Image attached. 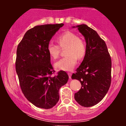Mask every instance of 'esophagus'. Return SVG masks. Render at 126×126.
Wrapping results in <instances>:
<instances>
[{
	"mask_svg": "<svg viewBox=\"0 0 126 126\" xmlns=\"http://www.w3.org/2000/svg\"><path fill=\"white\" fill-rule=\"evenodd\" d=\"M68 75H69V79H71V76H72V73H70V72H69V73H67Z\"/></svg>",
	"mask_w": 126,
	"mask_h": 126,
	"instance_id": "34e87169",
	"label": "esophagus"
}]
</instances>
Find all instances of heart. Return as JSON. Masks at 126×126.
<instances>
[{
  "instance_id": "heart-1",
  "label": "heart",
  "mask_w": 126,
  "mask_h": 126,
  "mask_svg": "<svg viewBox=\"0 0 126 126\" xmlns=\"http://www.w3.org/2000/svg\"><path fill=\"white\" fill-rule=\"evenodd\" d=\"M57 41L62 48L66 47V57H63L54 64L56 69L63 71H71L74 69L78 59H82L86 53V44L84 41L75 33L66 31L60 34L57 38ZM47 51L51 58L58 57L60 48L58 45L49 43Z\"/></svg>"
}]
</instances>
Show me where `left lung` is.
Listing matches in <instances>:
<instances>
[{"label":"left lung","instance_id":"8db88e82","mask_svg":"<svg viewBox=\"0 0 126 126\" xmlns=\"http://www.w3.org/2000/svg\"><path fill=\"white\" fill-rule=\"evenodd\" d=\"M78 28L86 41V53L76 73L72 76L81 83L75 94L76 102L82 107L97 104L107 93L111 85V60L105 41L95 30L85 24L73 26Z\"/></svg>","mask_w":126,"mask_h":126}]
</instances>
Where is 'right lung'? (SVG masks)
<instances>
[{"label": "right lung", "mask_w": 126, "mask_h": 126, "mask_svg": "<svg viewBox=\"0 0 126 126\" xmlns=\"http://www.w3.org/2000/svg\"><path fill=\"white\" fill-rule=\"evenodd\" d=\"M63 24L38 25L27 31L17 47L15 67L21 90L31 103L50 109L59 99V89L69 79L66 72H54L47 47Z\"/></svg>", "instance_id": "obj_1"}]
</instances>
